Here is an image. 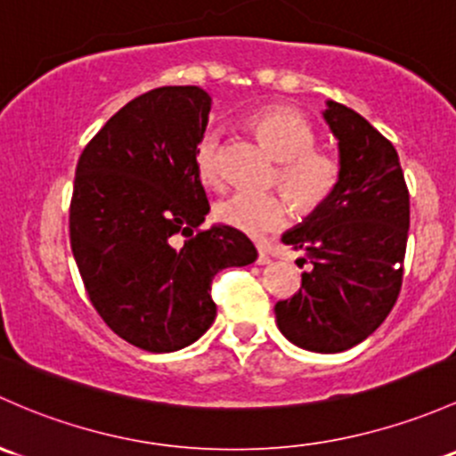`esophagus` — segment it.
<instances>
[{
  "mask_svg": "<svg viewBox=\"0 0 456 456\" xmlns=\"http://www.w3.org/2000/svg\"><path fill=\"white\" fill-rule=\"evenodd\" d=\"M271 262H273L271 253H268L266 248L260 244V247H257V265H271Z\"/></svg>",
  "mask_w": 456,
  "mask_h": 456,
  "instance_id": "esophagus-1",
  "label": "esophagus"
}]
</instances>
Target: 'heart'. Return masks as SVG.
Listing matches in <instances>:
<instances>
[{"label": "heart", "mask_w": 456, "mask_h": 456, "mask_svg": "<svg viewBox=\"0 0 456 456\" xmlns=\"http://www.w3.org/2000/svg\"><path fill=\"white\" fill-rule=\"evenodd\" d=\"M248 128L277 159L275 183L289 194L301 212L319 209L341 181V161L332 152L316 151V135L308 122L290 109H265L248 118ZM218 133L208 131L199 137L194 148V172L208 188L223 183L218 164ZM220 223L262 236L275 232L289 218V203L281 194H253L236 191L216 205Z\"/></svg>", "instance_id": "b5f03b06"}]
</instances>
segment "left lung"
<instances>
[{
    "label": "left lung",
    "instance_id": "8db88e82",
    "mask_svg": "<svg viewBox=\"0 0 456 456\" xmlns=\"http://www.w3.org/2000/svg\"><path fill=\"white\" fill-rule=\"evenodd\" d=\"M338 142L334 194L281 242L304 256L301 289L277 301L280 332L297 347L337 354L365 341L395 305L409 238V190L393 143L362 115L328 100Z\"/></svg>",
    "mask_w": 456,
    "mask_h": 456
}]
</instances>
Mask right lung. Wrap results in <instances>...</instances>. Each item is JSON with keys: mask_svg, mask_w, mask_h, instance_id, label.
Masks as SVG:
<instances>
[{"mask_svg": "<svg viewBox=\"0 0 456 456\" xmlns=\"http://www.w3.org/2000/svg\"><path fill=\"white\" fill-rule=\"evenodd\" d=\"M212 98L159 87L131 100L95 133L76 166L69 240L87 295L118 337L176 352L216 319L212 280L257 260L229 224L199 232L209 212L194 148Z\"/></svg>", "mask_w": 456, "mask_h": 456, "instance_id": "1", "label": "right lung"}]
</instances>
